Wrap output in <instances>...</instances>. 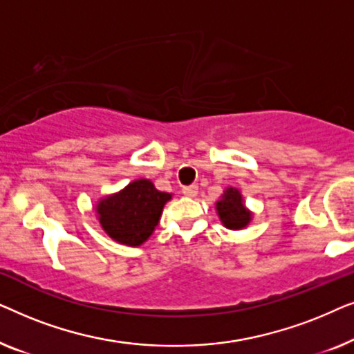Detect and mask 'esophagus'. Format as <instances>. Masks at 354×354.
Instances as JSON below:
<instances>
[{
	"label": "esophagus",
	"mask_w": 354,
	"mask_h": 354,
	"mask_svg": "<svg viewBox=\"0 0 354 354\" xmlns=\"http://www.w3.org/2000/svg\"><path fill=\"white\" fill-rule=\"evenodd\" d=\"M182 193L188 198H195L198 195V187L196 185H190V187H183Z\"/></svg>",
	"instance_id": "34e87169"
}]
</instances>
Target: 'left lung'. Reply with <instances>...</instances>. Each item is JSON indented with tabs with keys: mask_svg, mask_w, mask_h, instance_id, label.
I'll list each match as a JSON object with an SVG mask.
<instances>
[{
	"mask_svg": "<svg viewBox=\"0 0 354 354\" xmlns=\"http://www.w3.org/2000/svg\"><path fill=\"white\" fill-rule=\"evenodd\" d=\"M217 214L224 227L230 230H240L250 224L251 211L245 207L243 196L234 187L225 188L224 195L216 203Z\"/></svg>",
	"mask_w": 354,
	"mask_h": 354,
	"instance_id": "obj_1",
	"label": "left lung"
}]
</instances>
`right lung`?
Masks as SVG:
<instances>
[{
    "label": "right lung",
    "instance_id": "add662e5",
    "mask_svg": "<svg viewBox=\"0 0 354 354\" xmlns=\"http://www.w3.org/2000/svg\"><path fill=\"white\" fill-rule=\"evenodd\" d=\"M171 198V193L156 190L148 178H138L119 193L101 198L96 214L111 239L127 246H140L151 236Z\"/></svg>",
    "mask_w": 354,
    "mask_h": 354
}]
</instances>
